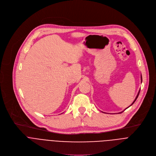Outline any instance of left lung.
Returning <instances> with one entry per match:
<instances>
[{
	"instance_id": "8db88e82",
	"label": "left lung",
	"mask_w": 156,
	"mask_h": 156,
	"mask_svg": "<svg viewBox=\"0 0 156 156\" xmlns=\"http://www.w3.org/2000/svg\"><path fill=\"white\" fill-rule=\"evenodd\" d=\"M141 77V82H142V76H141V77ZM139 92H140V90H139V92H138V94H137V96H136V99H135V100H134V102H133V103H132V104H131V105H130V106H131V105H133V104H134V102H135V101H136V99H137V98H138V96H139ZM130 106H129V107H130ZM128 107H127V108H128ZM126 109H127V108H126ZM126 109H125V110H126ZM122 112H119V113H122Z\"/></svg>"
}]
</instances>
